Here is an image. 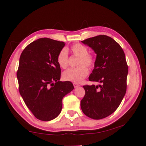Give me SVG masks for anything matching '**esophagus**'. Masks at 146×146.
Here are the masks:
<instances>
[{
	"label": "esophagus",
	"mask_w": 146,
	"mask_h": 146,
	"mask_svg": "<svg viewBox=\"0 0 146 146\" xmlns=\"http://www.w3.org/2000/svg\"><path fill=\"white\" fill-rule=\"evenodd\" d=\"M73 86H74V87H77V86H80V85L77 83H73Z\"/></svg>",
	"instance_id": "obj_1"
}]
</instances>
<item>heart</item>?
I'll return each instance as SVG.
<instances>
[{"label": "heart", "mask_w": 146, "mask_h": 146, "mask_svg": "<svg viewBox=\"0 0 146 146\" xmlns=\"http://www.w3.org/2000/svg\"><path fill=\"white\" fill-rule=\"evenodd\" d=\"M70 51L74 56L78 57L77 66L75 68H69L64 71L63 78L66 81L75 83L82 82L88 75L89 68H94L95 64L94 56L88 53V49L86 46L80 43H76L71 46ZM57 62L59 66L65 69L68 66V54L66 48L62 49L57 56Z\"/></svg>", "instance_id": "1"}]
</instances>
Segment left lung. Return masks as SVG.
<instances>
[{
    "label": "left lung",
    "mask_w": 146,
    "mask_h": 146,
    "mask_svg": "<svg viewBox=\"0 0 146 146\" xmlns=\"http://www.w3.org/2000/svg\"><path fill=\"white\" fill-rule=\"evenodd\" d=\"M82 42L97 54L95 68L89 80L102 85L83 86L85 94L80 105L87 117L102 119L117 110L126 93L128 66L125 53L119 43L105 35Z\"/></svg>",
    "instance_id": "1"
}]
</instances>
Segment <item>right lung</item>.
Here are the masks:
<instances>
[{
    "label": "right lung",
    "instance_id": "right-lung-1",
    "mask_svg": "<svg viewBox=\"0 0 146 146\" xmlns=\"http://www.w3.org/2000/svg\"><path fill=\"white\" fill-rule=\"evenodd\" d=\"M64 42L40 38L30 43L22 52L17 78L19 93L26 106L40 120L57 117L62 100L74 88L69 81L61 82V68L57 56Z\"/></svg>",
    "mask_w": 146,
    "mask_h": 146
}]
</instances>
